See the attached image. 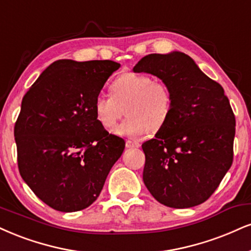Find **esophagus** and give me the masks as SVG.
Instances as JSON below:
<instances>
[{
  "label": "esophagus",
  "instance_id": "34e87169",
  "mask_svg": "<svg viewBox=\"0 0 251 251\" xmlns=\"http://www.w3.org/2000/svg\"><path fill=\"white\" fill-rule=\"evenodd\" d=\"M139 146H140V144H139V141H137V140L126 141V147H128V149H138Z\"/></svg>",
  "mask_w": 251,
  "mask_h": 251
}]
</instances>
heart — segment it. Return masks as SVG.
Listing matches in <instances>:
<instances>
[{
	"label": "heart",
	"instance_id": "1",
	"mask_svg": "<svg viewBox=\"0 0 251 251\" xmlns=\"http://www.w3.org/2000/svg\"><path fill=\"white\" fill-rule=\"evenodd\" d=\"M173 97L170 86L153 80L147 75L126 72L111 85V96L99 95L93 108L98 122L105 128H113L124 114L127 119L117 129L122 135H140L156 132L170 118Z\"/></svg>",
	"mask_w": 251,
	"mask_h": 251
}]
</instances>
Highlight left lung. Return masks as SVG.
I'll return each instance as SVG.
<instances>
[{
	"instance_id": "1",
	"label": "left lung",
	"mask_w": 251,
	"mask_h": 251,
	"mask_svg": "<svg viewBox=\"0 0 251 251\" xmlns=\"http://www.w3.org/2000/svg\"><path fill=\"white\" fill-rule=\"evenodd\" d=\"M170 86L167 123L143 144L145 186L156 201L191 208L212 196L232 164L235 116L223 87L186 53H151L133 68Z\"/></svg>"
}]
</instances>
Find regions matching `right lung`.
Here are the masks:
<instances>
[{"instance_id": "add662e5", "label": "right lung", "mask_w": 251, "mask_h": 251, "mask_svg": "<svg viewBox=\"0 0 251 251\" xmlns=\"http://www.w3.org/2000/svg\"><path fill=\"white\" fill-rule=\"evenodd\" d=\"M119 68L112 60H57L23 97L14 127L20 174L53 209L91 206L123 154L124 139L108 133L93 108Z\"/></svg>"}]
</instances>
